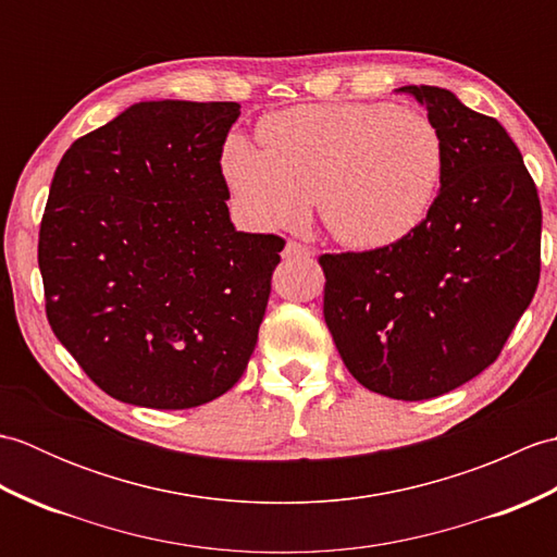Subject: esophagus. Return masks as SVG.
<instances>
[{
	"label": "esophagus",
	"instance_id": "1",
	"mask_svg": "<svg viewBox=\"0 0 557 557\" xmlns=\"http://www.w3.org/2000/svg\"><path fill=\"white\" fill-rule=\"evenodd\" d=\"M282 256H285L287 260H289V258H311L313 251H311L309 246H304V244H299V242H287V246H285V251H282Z\"/></svg>",
	"mask_w": 557,
	"mask_h": 557
}]
</instances>
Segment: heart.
<instances>
[{"label": "heart", "instance_id": "b5f03b06", "mask_svg": "<svg viewBox=\"0 0 557 557\" xmlns=\"http://www.w3.org/2000/svg\"><path fill=\"white\" fill-rule=\"evenodd\" d=\"M260 144L230 136L222 174L260 227L311 210L351 248H385L429 220L445 176V138L429 114L387 102L304 104L258 126Z\"/></svg>", "mask_w": 557, "mask_h": 557}]
</instances>
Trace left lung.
<instances>
[{"instance_id":"1","label":"left lung","mask_w":557,"mask_h":557,"mask_svg":"<svg viewBox=\"0 0 557 557\" xmlns=\"http://www.w3.org/2000/svg\"><path fill=\"white\" fill-rule=\"evenodd\" d=\"M445 138L429 220L393 246L325 253L323 315L342 361L377 395L417 401L486 371L541 275V200L493 116L435 86H405Z\"/></svg>"}]
</instances>
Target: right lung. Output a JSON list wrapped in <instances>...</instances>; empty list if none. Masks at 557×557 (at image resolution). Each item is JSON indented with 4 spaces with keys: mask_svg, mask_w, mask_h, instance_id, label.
Masks as SVG:
<instances>
[{
    "mask_svg": "<svg viewBox=\"0 0 557 557\" xmlns=\"http://www.w3.org/2000/svg\"><path fill=\"white\" fill-rule=\"evenodd\" d=\"M236 102H136L57 164L38 265L52 333L110 397L191 409L246 371L285 239L236 232Z\"/></svg>",
    "mask_w": 557,
    "mask_h": 557,
    "instance_id": "1",
    "label": "right lung"
}]
</instances>
